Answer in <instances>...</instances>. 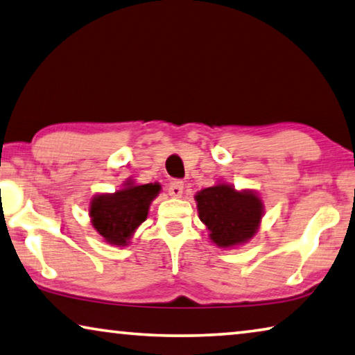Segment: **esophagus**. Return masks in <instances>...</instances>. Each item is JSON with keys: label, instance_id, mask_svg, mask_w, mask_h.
Returning <instances> with one entry per match:
<instances>
[{"label": "esophagus", "instance_id": "34e87169", "mask_svg": "<svg viewBox=\"0 0 355 355\" xmlns=\"http://www.w3.org/2000/svg\"><path fill=\"white\" fill-rule=\"evenodd\" d=\"M168 194L173 196V198H182L183 194V182L182 180H173V182L168 183Z\"/></svg>", "mask_w": 355, "mask_h": 355}]
</instances>
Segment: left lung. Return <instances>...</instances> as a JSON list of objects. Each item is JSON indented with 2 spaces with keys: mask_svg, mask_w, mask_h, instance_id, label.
<instances>
[{
  "mask_svg": "<svg viewBox=\"0 0 355 355\" xmlns=\"http://www.w3.org/2000/svg\"><path fill=\"white\" fill-rule=\"evenodd\" d=\"M200 221L219 248L246 243L257 232L263 213L262 200L251 191H235L219 183L196 196Z\"/></svg>",
  "mask_w": 355,
  "mask_h": 355,
  "instance_id": "left-lung-1",
  "label": "left lung"
}]
</instances>
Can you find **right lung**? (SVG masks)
Here are the masks:
<instances>
[{
	"label": "right lung",
	"mask_w": 355,
	"mask_h": 355,
	"mask_svg": "<svg viewBox=\"0 0 355 355\" xmlns=\"http://www.w3.org/2000/svg\"><path fill=\"white\" fill-rule=\"evenodd\" d=\"M156 183L132 184L114 194H99L89 204V216L107 243L126 246L129 239L148 215L151 200L159 194Z\"/></svg>",
	"instance_id": "add662e5"
}]
</instances>
